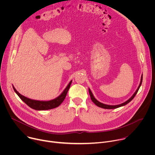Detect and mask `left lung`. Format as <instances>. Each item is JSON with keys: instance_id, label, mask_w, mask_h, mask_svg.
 <instances>
[{"instance_id": "obj_1", "label": "left lung", "mask_w": 155, "mask_h": 155, "mask_svg": "<svg viewBox=\"0 0 155 155\" xmlns=\"http://www.w3.org/2000/svg\"><path fill=\"white\" fill-rule=\"evenodd\" d=\"M142 79H143V75H142L141 76V79H140V84L137 87V90L136 91V92L134 93V94L132 95L127 101H126V102L122 103V104H118V105H107V104H103V103H101L99 101H98L93 96L91 91L90 90V89L89 88V93H90V97H91V101L98 107H101V108H105V109H114V108H118V107H122V106H124L126 104H127L129 102H130L132 99H134V97H135V96L136 95V94L137 93L139 88L142 84Z\"/></svg>"}]
</instances>
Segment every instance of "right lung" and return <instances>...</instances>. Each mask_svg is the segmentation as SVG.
<instances>
[{"mask_svg": "<svg viewBox=\"0 0 155 155\" xmlns=\"http://www.w3.org/2000/svg\"><path fill=\"white\" fill-rule=\"evenodd\" d=\"M72 81V80H71L69 82L67 87L65 88V90L58 97H57L56 98L53 100H50L48 101H37V100L31 99L19 93L13 86V87L15 92L17 94V95L19 97V98L25 103H26L29 107L36 110H50V109L56 108L61 104V103L64 101V99L65 98L66 95H67V93L69 90V87L71 86Z\"/></svg>", "mask_w": 155, "mask_h": 155, "instance_id": "right-lung-1", "label": "right lung"}]
</instances>
